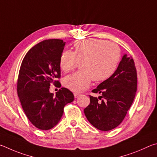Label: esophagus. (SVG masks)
I'll return each mask as SVG.
<instances>
[{
  "label": "esophagus",
  "mask_w": 157,
  "mask_h": 157,
  "mask_svg": "<svg viewBox=\"0 0 157 157\" xmlns=\"http://www.w3.org/2000/svg\"><path fill=\"white\" fill-rule=\"evenodd\" d=\"M74 97L75 98H78V97H80V96L81 95L80 93H76V92H75V93H74Z\"/></svg>",
  "instance_id": "obj_1"
}]
</instances>
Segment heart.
<instances>
[{
    "label": "heart",
    "mask_w": 157,
    "mask_h": 157,
    "mask_svg": "<svg viewBox=\"0 0 157 157\" xmlns=\"http://www.w3.org/2000/svg\"><path fill=\"white\" fill-rule=\"evenodd\" d=\"M121 56L119 46L101 39L77 40L74 52L64 50L60 54L59 65L67 72L80 62L81 70L68 75L63 84L69 90L81 92L90 86L92 81H104L113 75Z\"/></svg>",
    "instance_id": "heart-1"
}]
</instances>
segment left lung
<instances>
[{"instance_id":"obj_1","label":"left lung","mask_w":157,"mask_h":157,"mask_svg":"<svg viewBox=\"0 0 157 157\" xmlns=\"http://www.w3.org/2000/svg\"><path fill=\"white\" fill-rule=\"evenodd\" d=\"M137 89V74L132 57L125 54L110 78L98 85L90 95V105L84 113L91 124L102 131L117 128L124 119L132 104Z\"/></svg>"}]
</instances>
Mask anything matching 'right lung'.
I'll return each instance as SVG.
<instances>
[{"mask_svg": "<svg viewBox=\"0 0 157 157\" xmlns=\"http://www.w3.org/2000/svg\"><path fill=\"white\" fill-rule=\"evenodd\" d=\"M65 42L45 40L27 52L22 61L17 94L25 114L36 128L48 130L61 119L64 107L74 99L70 90L61 87L56 96L49 92L52 83L60 87L59 59Z\"/></svg>", "mask_w": 157, "mask_h": 157, "instance_id": "obj_1", "label": "right lung"}]
</instances>
